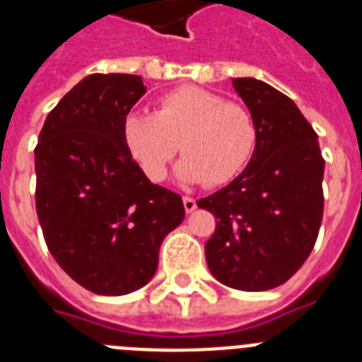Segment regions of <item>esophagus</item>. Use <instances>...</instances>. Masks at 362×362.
Returning a JSON list of instances; mask_svg holds the SVG:
<instances>
[{
  "instance_id": "34e87169",
  "label": "esophagus",
  "mask_w": 362,
  "mask_h": 362,
  "mask_svg": "<svg viewBox=\"0 0 362 362\" xmlns=\"http://www.w3.org/2000/svg\"><path fill=\"white\" fill-rule=\"evenodd\" d=\"M183 204H185V210H187L188 214L194 212V210L197 209L196 199H194V197H190V196H185V197H183Z\"/></svg>"
}]
</instances>
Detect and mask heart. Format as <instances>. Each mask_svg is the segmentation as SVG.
Here are the masks:
<instances>
[{
	"instance_id": "heart-1",
	"label": "heart",
	"mask_w": 362,
	"mask_h": 362,
	"mask_svg": "<svg viewBox=\"0 0 362 362\" xmlns=\"http://www.w3.org/2000/svg\"><path fill=\"white\" fill-rule=\"evenodd\" d=\"M123 141L153 183L166 177L179 145L185 158L177 177L183 183L223 187L250 165L259 129L243 105L199 86H179L159 95L153 114H130Z\"/></svg>"
}]
</instances>
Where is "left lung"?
I'll use <instances>...</instances> for the list:
<instances>
[{
	"label": "left lung",
	"mask_w": 362,
	"mask_h": 362,
	"mask_svg": "<svg viewBox=\"0 0 362 362\" xmlns=\"http://www.w3.org/2000/svg\"><path fill=\"white\" fill-rule=\"evenodd\" d=\"M232 83L257 123L259 141L232 183L197 201L217 219L204 255L217 281L263 292L286 283L317 241L325 159L292 99L254 78Z\"/></svg>",
	"instance_id": "left-lung-1"
}]
</instances>
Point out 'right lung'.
I'll use <instances>...</instances> for the list:
<instances>
[{"label": "right lung", "instance_id": "right-lung-1", "mask_svg": "<svg viewBox=\"0 0 362 362\" xmlns=\"http://www.w3.org/2000/svg\"><path fill=\"white\" fill-rule=\"evenodd\" d=\"M139 76L90 74L49 112L36 145V210L57 264L83 288L123 296L156 274L183 199L150 183L123 141Z\"/></svg>", "mask_w": 362, "mask_h": 362}]
</instances>
